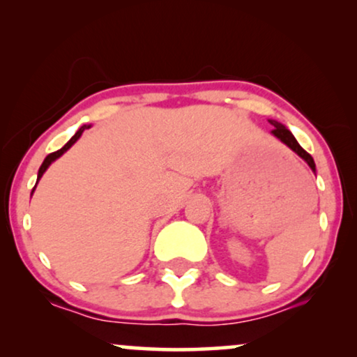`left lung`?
Wrapping results in <instances>:
<instances>
[{
    "label": "left lung",
    "instance_id": "left-lung-1",
    "mask_svg": "<svg viewBox=\"0 0 357 357\" xmlns=\"http://www.w3.org/2000/svg\"><path fill=\"white\" fill-rule=\"evenodd\" d=\"M270 123H271L273 126H275V128L271 130V133L275 135L278 139H281L282 143H284L286 146H289V148H291L292 151H294V153H296L297 155H301V158L304 159L305 162L310 165V169L315 172V162H314V159H312V155H310L309 153H307L305 149L301 148V144L297 143L296 138H294V136H292L291 131L287 130L284 125H281L280 121H276V120H270Z\"/></svg>",
    "mask_w": 357,
    "mask_h": 357
}]
</instances>
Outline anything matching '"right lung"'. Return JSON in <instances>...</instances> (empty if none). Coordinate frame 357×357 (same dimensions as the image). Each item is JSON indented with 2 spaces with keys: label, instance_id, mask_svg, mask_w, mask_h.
<instances>
[{
  "label": "right lung",
  "instance_id": "right-lung-1",
  "mask_svg": "<svg viewBox=\"0 0 357 357\" xmlns=\"http://www.w3.org/2000/svg\"><path fill=\"white\" fill-rule=\"evenodd\" d=\"M87 128H91V125H82V126H81V128L76 131V135H75V136H73V138H71L70 141H68V143H66L65 146H63V148H61V149H58V151H55V153H52V154H48V155H47V158H45V160H43V162H42V165H40V169H38V177H37V182H38V178H40V177H42V175H43V172H45V170L48 169V165H50V164H52V162H53V160H55V159H58V158H60V155H61L63 153H66V151H68V149H70V148H71V146H73V144H75L77 139H79V136L82 135V131H84V130H87ZM33 188H36V187H33ZM32 192H33V190H32Z\"/></svg>",
  "mask_w": 357,
  "mask_h": 357
}]
</instances>
